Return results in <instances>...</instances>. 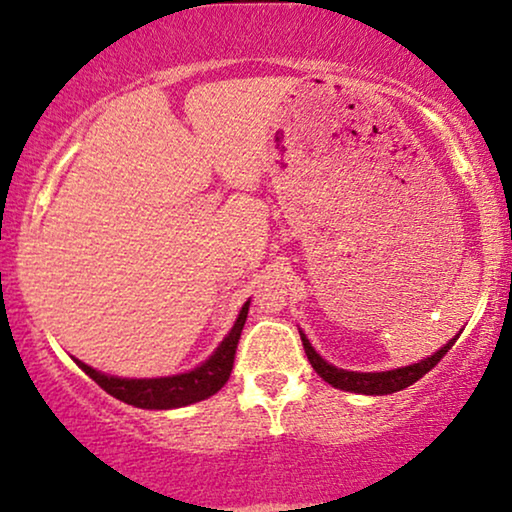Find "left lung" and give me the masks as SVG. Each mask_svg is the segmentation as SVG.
Masks as SVG:
<instances>
[{
  "label": "left lung",
  "instance_id": "1",
  "mask_svg": "<svg viewBox=\"0 0 512 512\" xmlns=\"http://www.w3.org/2000/svg\"><path fill=\"white\" fill-rule=\"evenodd\" d=\"M457 338H459V333H457ZM457 338H452L445 347H440L436 354L429 356V359L412 363V366L396 368V370H384V373H354V370L335 368L328 361L321 359V356L314 352L310 340L305 338V333H300V340H303L307 359H310L312 368L317 370L319 377H324V380L335 389L354 391V394H366V396L394 394V391H401L405 387H410V384H415L419 377H424L431 368L438 366L440 359H443V356L450 352L454 342H457Z\"/></svg>",
  "mask_w": 512,
  "mask_h": 512
}]
</instances>
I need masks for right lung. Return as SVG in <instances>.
Returning <instances> with one entry per match:
<instances>
[{
    "label": "right lung",
    "mask_w": 512,
    "mask_h": 512,
    "mask_svg": "<svg viewBox=\"0 0 512 512\" xmlns=\"http://www.w3.org/2000/svg\"><path fill=\"white\" fill-rule=\"evenodd\" d=\"M249 300L237 314L235 326L223 338V342L216 347V352L202 363V366L188 370V373L172 375V377H153V380H128V377H114L104 375L100 370L86 366V363L74 359L83 373L100 384V387L111 394L118 401L135 405V408L144 410H170V408H184V405L205 401V398L214 396L223 384L228 382L230 370L235 363V349L240 342L244 321H247Z\"/></svg>",
    "instance_id": "1"
}]
</instances>
